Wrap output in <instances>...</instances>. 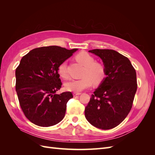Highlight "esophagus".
<instances>
[{"label":"esophagus","mask_w":155,"mask_h":155,"mask_svg":"<svg viewBox=\"0 0 155 155\" xmlns=\"http://www.w3.org/2000/svg\"><path fill=\"white\" fill-rule=\"evenodd\" d=\"M81 93L80 92H74L73 93V95L74 96H78V95H80Z\"/></svg>","instance_id":"1"}]
</instances>
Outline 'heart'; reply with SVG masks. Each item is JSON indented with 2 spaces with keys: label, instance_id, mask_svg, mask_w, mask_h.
Here are the masks:
<instances>
[{
  "label": "heart",
  "instance_id": "1",
  "mask_svg": "<svg viewBox=\"0 0 155 155\" xmlns=\"http://www.w3.org/2000/svg\"><path fill=\"white\" fill-rule=\"evenodd\" d=\"M76 60L85 67L83 73V78L71 79L64 84V87L68 91L79 92L91 87L92 82L99 84L106 76V70L104 64L95 62V59L85 51H82L76 55ZM59 74L63 78L67 77V64L66 61L61 63L58 68Z\"/></svg>",
  "mask_w": 155,
  "mask_h": 155
}]
</instances>
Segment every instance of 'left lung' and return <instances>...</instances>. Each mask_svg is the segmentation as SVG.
I'll return each mask as SVG.
<instances>
[{
  "label": "left lung",
  "mask_w": 155,
  "mask_h": 155,
  "mask_svg": "<svg viewBox=\"0 0 155 155\" xmlns=\"http://www.w3.org/2000/svg\"><path fill=\"white\" fill-rule=\"evenodd\" d=\"M88 51L102 59L107 77L92 94L85 109V118L97 128H114L125 120L132 108L137 90L136 70L127 58L115 50Z\"/></svg>",
  "instance_id": "1"
}]
</instances>
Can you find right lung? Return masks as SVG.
<instances>
[{"label": "right lung", "mask_w": 155, "mask_h": 155, "mask_svg": "<svg viewBox=\"0 0 155 155\" xmlns=\"http://www.w3.org/2000/svg\"><path fill=\"white\" fill-rule=\"evenodd\" d=\"M58 46H43L23 56L15 70V89L22 110L31 122L50 127L61 121L71 92L56 94L62 83L58 66L75 52Z\"/></svg>", "instance_id": "add662e5"}]
</instances>
